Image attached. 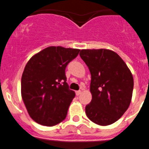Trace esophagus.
Returning <instances> with one entry per match:
<instances>
[{
    "label": "esophagus",
    "instance_id": "1",
    "mask_svg": "<svg viewBox=\"0 0 149 149\" xmlns=\"http://www.w3.org/2000/svg\"><path fill=\"white\" fill-rule=\"evenodd\" d=\"M75 93H76V95H77V96H79L80 94L81 93V90H77V91H76V92H75Z\"/></svg>",
    "mask_w": 149,
    "mask_h": 149
}]
</instances>
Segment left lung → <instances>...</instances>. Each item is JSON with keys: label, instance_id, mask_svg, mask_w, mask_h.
Returning <instances> with one entry per match:
<instances>
[{"label": "left lung", "instance_id": "left-lung-1", "mask_svg": "<svg viewBox=\"0 0 149 149\" xmlns=\"http://www.w3.org/2000/svg\"><path fill=\"white\" fill-rule=\"evenodd\" d=\"M80 56L91 74L92 100L86 105V114L95 124L110 125L129 108L133 90L131 72L110 49H81Z\"/></svg>", "mask_w": 149, "mask_h": 149}]
</instances>
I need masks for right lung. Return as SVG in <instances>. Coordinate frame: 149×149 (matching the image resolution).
I'll return each mask as SVG.
<instances>
[{"label": "right lung", "mask_w": 149, "mask_h": 149, "mask_svg": "<svg viewBox=\"0 0 149 149\" xmlns=\"http://www.w3.org/2000/svg\"><path fill=\"white\" fill-rule=\"evenodd\" d=\"M80 49L49 47L33 56L25 65L21 94L29 116L51 127L65 118L75 93L68 88L65 68Z\"/></svg>", "instance_id": "1"}]
</instances>
